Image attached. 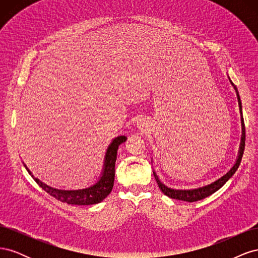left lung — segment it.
<instances>
[{
	"mask_svg": "<svg viewBox=\"0 0 258 258\" xmlns=\"http://www.w3.org/2000/svg\"><path fill=\"white\" fill-rule=\"evenodd\" d=\"M231 85L233 86V88L236 89L237 92V97H238V102H239V107H240V112L242 115V105H241V101H240V97H239V92L237 90V87L233 83L230 81ZM241 122H242V138H241V143H240V151H239V156H238V159L236 161L235 165L233 167L228 171L227 173L225 175H223L221 178H218L217 181L211 183L207 186L204 187H199V188L196 189H187V190H182V189H172L170 188V187H167L166 185H163L156 174L154 172V176L156 182H157L158 186L160 190L166 195V196L172 198V199H177V200H183V201H187V202H195V201H198L201 199H205L211 195L214 194L215 191H217L218 189L221 188V187L228 181V179L235 174V172L237 171V169L240 166V162L242 159V156H243V152H244V147H245V126H244V120H243V116H241Z\"/></svg>",
	"mask_w": 258,
	"mask_h": 258,
	"instance_id": "8db88e82",
	"label": "left lung"
}]
</instances>
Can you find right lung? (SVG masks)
I'll list each match as a JSON object with an SVG mask.
<instances>
[{
    "instance_id": "1",
    "label": "right lung",
    "mask_w": 258,
    "mask_h": 258,
    "mask_svg": "<svg viewBox=\"0 0 258 258\" xmlns=\"http://www.w3.org/2000/svg\"><path fill=\"white\" fill-rule=\"evenodd\" d=\"M127 138L124 136L117 137L113 140L111 145L108 146L105 160H104V168L102 176L100 177L99 181L88 188L77 189V190H63L52 188V187L44 184L38 178H34V181L40 185L42 188L49 194L50 196L60 200L61 202H66L68 205H77V206H88V205H96L102 201L105 197H107L112 191L115 178V162L117 157V150L121 143L126 141ZM28 172L31 174L30 170L25 165Z\"/></svg>"
}]
</instances>
